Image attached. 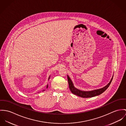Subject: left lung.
Returning a JSON list of instances; mask_svg holds the SVG:
<instances>
[{"label": "left lung", "instance_id": "8db88e82", "mask_svg": "<svg viewBox=\"0 0 126 126\" xmlns=\"http://www.w3.org/2000/svg\"><path fill=\"white\" fill-rule=\"evenodd\" d=\"M67 77H68V81L69 85V88H70V90L71 91V93H72L73 94H74L78 96L84 98H91V97H93L95 96H98V95L102 94L109 86V85H110V84L112 82V78H113V77H112L110 82L108 84H107L106 86H105L104 87H103L101 88L92 90V91H85L80 90L75 88L73 84L72 81L71 80L70 77L68 75H67Z\"/></svg>", "mask_w": 126, "mask_h": 126}]
</instances>
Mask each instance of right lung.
<instances>
[{
    "mask_svg": "<svg viewBox=\"0 0 126 126\" xmlns=\"http://www.w3.org/2000/svg\"><path fill=\"white\" fill-rule=\"evenodd\" d=\"M50 77H49V79H48V80H49V79H50ZM48 85H47V87H46V88H48ZM43 91H44V90H43Z\"/></svg>",
    "mask_w": 126,
    "mask_h": 126,
    "instance_id": "obj_1",
    "label": "right lung"
}]
</instances>
